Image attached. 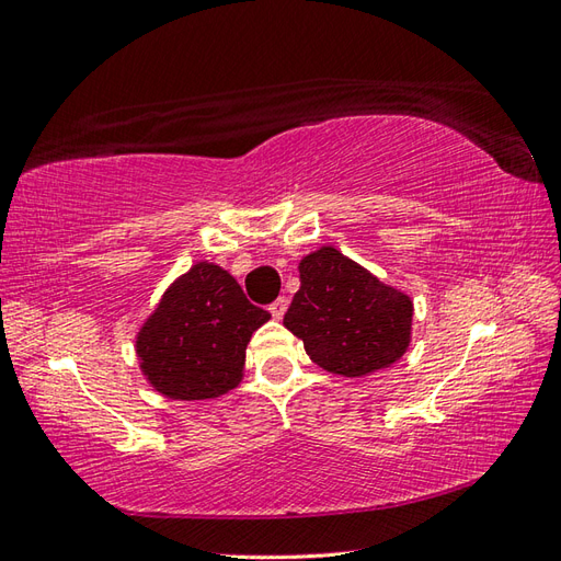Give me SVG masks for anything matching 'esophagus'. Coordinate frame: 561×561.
Masks as SVG:
<instances>
[{"instance_id":"esophagus-1","label":"esophagus","mask_w":561,"mask_h":561,"mask_svg":"<svg viewBox=\"0 0 561 561\" xmlns=\"http://www.w3.org/2000/svg\"><path fill=\"white\" fill-rule=\"evenodd\" d=\"M286 308H289V300H286L284 296H279V298L270 306V312H272V317H275V319H282L284 312H286Z\"/></svg>"}]
</instances>
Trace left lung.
I'll return each mask as SVG.
<instances>
[{"label": "left lung", "instance_id": "1", "mask_svg": "<svg viewBox=\"0 0 561 561\" xmlns=\"http://www.w3.org/2000/svg\"><path fill=\"white\" fill-rule=\"evenodd\" d=\"M284 327L322 369L357 378L404 355L413 302L331 247L306 255Z\"/></svg>", "mask_w": 561, "mask_h": 561}]
</instances>
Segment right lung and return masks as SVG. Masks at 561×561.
<instances>
[{
    "instance_id": "add662e5",
    "label": "right lung",
    "mask_w": 561,
    "mask_h": 561,
    "mask_svg": "<svg viewBox=\"0 0 561 561\" xmlns=\"http://www.w3.org/2000/svg\"><path fill=\"white\" fill-rule=\"evenodd\" d=\"M267 319L226 270L197 263L171 284L140 329V369L171 399L226 394L242 380L251 333Z\"/></svg>"
}]
</instances>
